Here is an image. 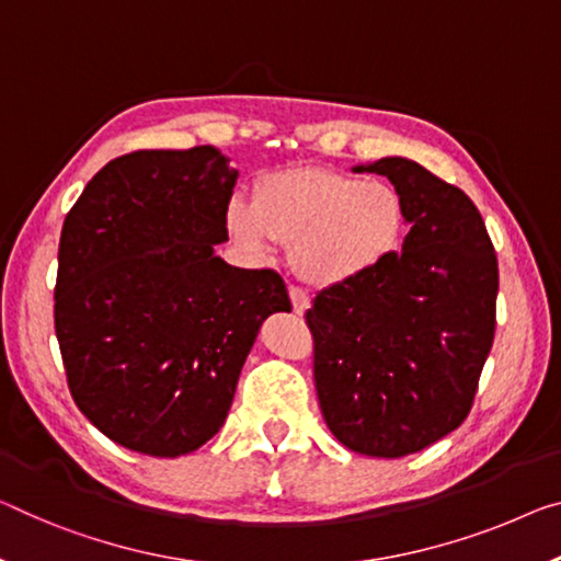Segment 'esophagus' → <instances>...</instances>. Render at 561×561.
Segmentation results:
<instances>
[{"label":"esophagus","instance_id":"34e87169","mask_svg":"<svg viewBox=\"0 0 561 561\" xmlns=\"http://www.w3.org/2000/svg\"><path fill=\"white\" fill-rule=\"evenodd\" d=\"M288 296H290L293 310H296L298 316H304L306 310H308V306H310V298H308V293H306L304 288H296V286H290V288H288Z\"/></svg>","mask_w":561,"mask_h":561}]
</instances>
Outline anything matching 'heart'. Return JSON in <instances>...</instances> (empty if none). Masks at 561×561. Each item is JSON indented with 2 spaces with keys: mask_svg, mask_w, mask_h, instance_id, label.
I'll list each match as a JSON object with an SVG mask.
<instances>
[{
  "mask_svg": "<svg viewBox=\"0 0 561 561\" xmlns=\"http://www.w3.org/2000/svg\"><path fill=\"white\" fill-rule=\"evenodd\" d=\"M226 220L251 255L268 257L286 243L293 271L310 286L331 288L360 278L399 251L407 208L383 180L290 168L265 175L255 201L232 197Z\"/></svg>",
  "mask_w": 561,
  "mask_h": 561,
  "instance_id": "heart-1",
  "label": "heart"
}]
</instances>
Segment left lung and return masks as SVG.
<instances>
[{"label": "left lung", "instance_id": "1", "mask_svg": "<svg viewBox=\"0 0 561 561\" xmlns=\"http://www.w3.org/2000/svg\"><path fill=\"white\" fill-rule=\"evenodd\" d=\"M386 175L407 208L399 253L321 290L306 313L318 403L346 449L378 459L426 449L469 416L494 343L499 268L469 195L407 158Z\"/></svg>", "mask_w": 561, "mask_h": 561}]
</instances>
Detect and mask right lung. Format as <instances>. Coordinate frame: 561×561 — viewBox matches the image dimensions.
Returning <instances> with one entry per match:
<instances>
[{
	"instance_id": "obj_1",
	"label": "right lung",
	"mask_w": 561,
	"mask_h": 561,
	"mask_svg": "<svg viewBox=\"0 0 561 561\" xmlns=\"http://www.w3.org/2000/svg\"><path fill=\"white\" fill-rule=\"evenodd\" d=\"M236 180L213 145L137 150L67 213L55 286L67 386L125 449L175 459L210 442L263 321L290 310L278 273L215 253Z\"/></svg>"
}]
</instances>
